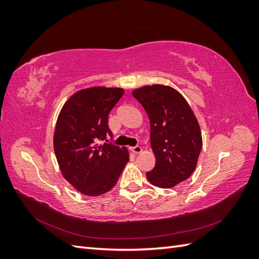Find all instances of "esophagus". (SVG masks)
I'll return each mask as SVG.
<instances>
[{
  "mask_svg": "<svg viewBox=\"0 0 259 259\" xmlns=\"http://www.w3.org/2000/svg\"><path fill=\"white\" fill-rule=\"evenodd\" d=\"M131 150L134 152V153H140L143 151V147L142 146H135V147H132Z\"/></svg>",
  "mask_w": 259,
  "mask_h": 259,
  "instance_id": "esophagus-1",
  "label": "esophagus"
}]
</instances>
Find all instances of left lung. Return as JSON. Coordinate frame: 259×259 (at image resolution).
I'll return each mask as SVG.
<instances>
[{"instance_id": "left-lung-1", "label": "left lung", "mask_w": 259, "mask_h": 259, "mask_svg": "<svg viewBox=\"0 0 259 259\" xmlns=\"http://www.w3.org/2000/svg\"><path fill=\"white\" fill-rule=\"evenodd\" d=\"M134 96L150 119V140L155 165L147 171L150 184L171 188L189 178L202 149L199 123L180 94L164 85L135 90Z\"/></svg>"}]
</instances>
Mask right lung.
Returning <instances> with one entry per match:
<instances>
[{
	"instance_id": "right-lung-1",
	"label": "right lung",
	"mask_w": 259,
	"mask_h": 259,
	"mask_svg": "<svg viewBox=\"0 0 259 259\" xmlns=\"http://www.w3.org/2000/svg\"><path fill=\"white\" fill-rule=\"evenodd\" d=\"M123 93L122 89L82 90L69 98L58 116L55 154L62 175L85 195L111 190L130 160L126 148L107 140L112 136L109 113Z\"/></svg>"
}]
</instances>
